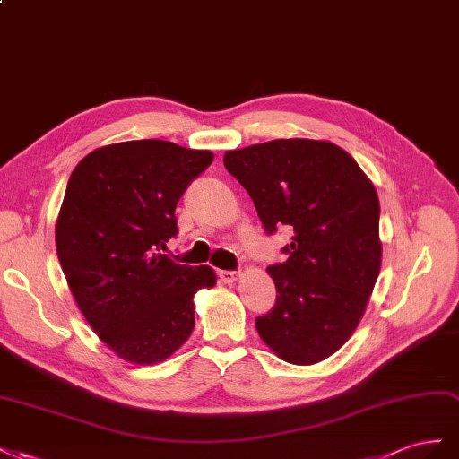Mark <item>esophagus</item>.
<instances>
[{
    "label": "esophagus",
    "instance_id": "1",
    "mask_svg": "<svg viewBox=\"0 0 459 459\" xmlns=\"http://www.w3.org/2000/svg\"><path fill=\"white\" fill-rule=\"evenodd\" d=\"M238 277H240L238 271H219V279L222 282H234L238 281Z\"/></svg>",
    "mask_w": 459,
    "mask_h": 459
}]
</instances>
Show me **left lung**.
Here are the masks:
<instances>
[{"label": "left lung", "mask_w": 459, "mask_h": 459, "mask_svg": "<svg viewBox=\"0 0 459 459\" xmlns=\"http://www.w3.org/2000/svg\"><path fill=\"white\" fill-rule=\"evenodd\" d=\"M227 171L250 194L267 234L294 230L281 264L267 267L277 304L255 319L264 342L288 363L311 365L356 331L381 271L375 186L331 142L273 140L232 150Z\"/></svg>", "instance_id": "8db88e82"}]
</instances>
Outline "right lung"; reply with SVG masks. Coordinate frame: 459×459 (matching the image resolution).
<instances>
[{"mask_svg": "<svg viewBox=\"0 0 459 459\" xmlns=\"http://www.w3.org/2000/svg\"><path fill=\"white\" fill-rule=\"evenodd\" d=\"M213 153L165 140L94 150L76 165L56 227L61 269L91 329L117 356L157 363L194 329V294L215 284L207 265L167 257L175 207Z\"/></svg>", "mask_w": 459, "mask_h": 459, "instance_id": "add662e5", "label": "right lung"}]
</instances>
